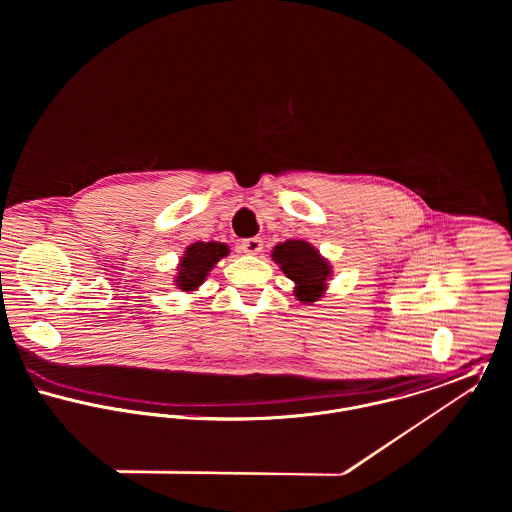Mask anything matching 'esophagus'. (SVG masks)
<instances>
[{"instance_id":"obj_1","label":"esophagus","mask_w":512,"mask_h":512,"mask_svg":"<svg viewBox=\"0 0 512 512\" xmlns=\"http://www.w3.org/2000/svg\"><path fill=\"white\" fill-rule=\"evenodd\" d=\"M241 251L247 255H259L263 251V241L261 237H249L241 241Z\"/></svg>"}]
</instances>
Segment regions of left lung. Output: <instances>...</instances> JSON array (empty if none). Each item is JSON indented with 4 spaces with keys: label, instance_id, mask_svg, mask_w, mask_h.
Instances as JSON below:
<instances>
[{
    "label": "left lung",
    "instance_id": "obj_1",
    "mask_svg": "<svg viewBox=\"0 0 512 512\" xmlns=\"http://www.w3.org/2000/svg\"><path fill=\"white\" fill-rule=\"evenodd\" d=\"M273 261L295 283V297L303 305L316 303L324 297L332 267L314 245L301 239H287L273 247Z\"/></svg>",
    "mask_w": 512,
    "mask_h": 512
}]
</instances>
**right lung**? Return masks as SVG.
<instances>
[{
	"mask_svg": "<svg viewBox=\"0 0 512 512\" xmlns=\"http://www.w3.org/2000/svg\"><path fill=\"white\" fill-rule=\"evenodd\" d=\"M229 255V245L219 241H196L186 247L184 255L178 263V273L174 277V285L184 291L192 293L204 285L211 269Z\"/></svg>",
	"mask_w": 512,
	"mask_h": 512,
	"instance_id": "right-lung-1",
	"label": "right lung"
}]
</instances>
